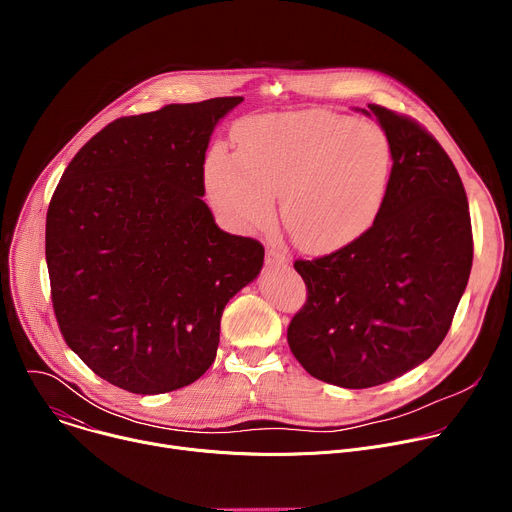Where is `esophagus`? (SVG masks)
Wrapping results in <instances>:
<instances>
[{"mask_svg": "<svg viewBox=\"0 0 512 512\" xmlns=\"http://www.w3.org/2000/svg\"><path fill=\"white\" fill-rule=\"evenodd\" d=\"M265 261H267L269 265H285V263L289 261V257H287L279 247H267Z\"/></svg>", "mask_w": 512, "mask_h": 512, "instance_id": "obj_1", "label": "esophagus"}]
</instances>
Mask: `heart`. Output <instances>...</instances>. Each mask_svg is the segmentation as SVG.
<instances>
[{
	"instance_id": "b5f03b06",
	"label": "heart",
	"mask_w": 512,
	"mask_h": 512,
	"mask_svg": "<svg viewBox=\"0 0 512 512\" xmlns=\"http://www.w3.org/2000/svg\"><path fill=\"white\" fill-rule=\"evenodd\" d=\"M235 145L237 156H208L204 186L239 231L267 229L281 198L291 239L322 255L360 239L385 204L395 154L373 121L324 109L255 115L237 125Z\"/></svg>"
}]
</instances>
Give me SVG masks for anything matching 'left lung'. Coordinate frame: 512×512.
Returning a JSON list of instances; mask_svg holds the SVG:
<instances>
[{"label": "left lung", "mask_w": 512, "mask_h": 512, "mask_svg": "<svg viewBox=\"0 0 512 512\" xmlns=\"http://www.w3.org/2000/svg\"><path fill=\"white\" fill-rule=\"evenodd\" d=\"M369 109L395 154L385 204L354 243L294 263L308 300L287 328L302 367L344 389L389 383L437 350L474 257L468 198L450 156L415 119Z\"/></svg>", "instance_id": "1"}]
</instances>
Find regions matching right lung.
Segmentation results:
<instances>
[{"label":"right lung","instance_id":"obj_1","mask_svg":"<svg viewBox=\"0 0 512 512\" xmlns=\"http://www.w3.org/2000/svg\"><path fill=\"white\" fill-rule=\"evenodd\" d=\"M243 97L121 117L64 170L46 214L54 316L111 385L158 395L214 362L227 302L265 249L221 231L204 196L210 135Z\"/></svg>","mask_w":512,"mask_h":512}]
</instances>
